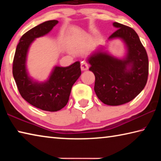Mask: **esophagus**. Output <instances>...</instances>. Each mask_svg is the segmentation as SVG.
<instances>
[{"label": "esophagus", "instance_id": "obj_1", "mask_svg": "<svg viewBox=\"0 0 161 161\" xmlns=\"http://www.w3.org/2000/svg\"><path fill=\"white\" fill-rule=\"evenodd\" d=\"M89 69V65L85 62H81V71H86Z\"/></svg>", "mask_w": 161, "mask_h": 161}]
</instances>
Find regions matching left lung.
Returning <instances> with one entry per match:
<instances>
[{
  "label": "left lung",
  "instance_id": "left-lung-1",
  "mask_svg": "<svg viewBox=\"0 0 161 161\" xmlns=\"http://www.w3.org/2000/svg\"><path fill=\"white\" fill-rule=\"evenodd\" d=\"M116 32L108 40L120 39L126 53L118 58L100 46L87 58L89 70L95 76L94 91L107 105L119 106L129 102L145 87L148 75V59L139 37L130 27L114 22Z\"/></svg>",
  "mask_w": 161,
  "mask_h": 161
}]
</instances>
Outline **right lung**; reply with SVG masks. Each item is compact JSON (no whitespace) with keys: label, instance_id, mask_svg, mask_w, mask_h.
<instances>
[{"label":"right lung","instance_id":"add662e5","mask_svg":"<svg viewBox=\"0 0 161 161\" xmlns=\"http://www.w3.org/2000/svg\"><path fill=\"white\" fill-rule=\"evenodd\" d=\"M58 23L56 20L44 22L21 37L16 47L13 75L22 97L31 105L43 111H57L67 105L72 87L81 75L80 62L68 67L54 66L45 81L34 80L27 69L30 47L36 38L45 36Z\"/></svg>","mask_w":161,"mask_h":161}]
</instances>
